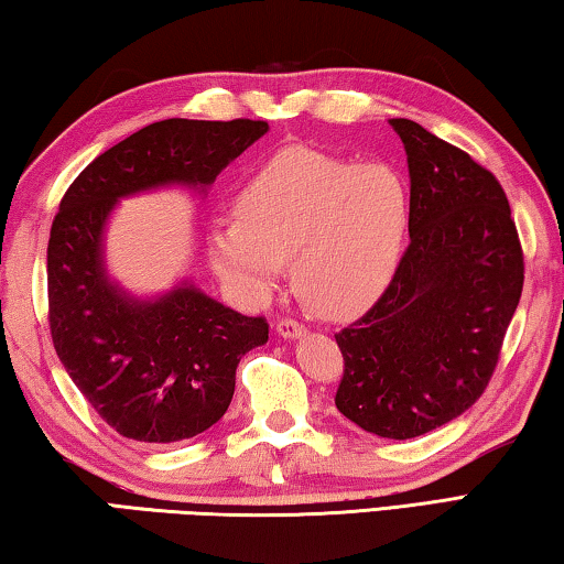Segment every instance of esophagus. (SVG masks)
I'll use <instances>...</instances> for the list:
<instances>
[{
  "label": "esophagus",
  "mask_w": 564,
  "mask_h": 564,
  "mask_svg": "<svg viewBox=\"0 0 564 564\" xmlns=\"http://www.w3.org/2000/svg\"><path fill=\"white\" fill-rule=\"evenodd\" d=\"M275 333H279V336H281L283 340H299V338H303L308 330H305V326H303V323H299V321L283 318V321L275 323Z\"/></svg>",
  "instance_id": "obj_1"
}]
</instances>
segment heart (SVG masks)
<instances>
[{"label":"heart","instance_id":"1","mask_svg":"<svg viewBox=\"0 0 564 564\" xmlns=\"http://www.w3.org/2000/svg\"><path fill=\"white\" fill-rule=\"evenodd\" d=\"M410 231V188L388 164L283 149L246 181L236 216L206 228L214 273L259 303L293 263L295 289L326 316H352L393 283Z\"/></svg>","mask_w":564,"mask_h":564}]
</instances>
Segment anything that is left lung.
<instances>
[{
    "instance_id": "obj_1",
    "label": "left lung",
    "mask_w": 564,
    "mask_h": 564,
    "mask_svg": "<svg viewBox=\"0 0 564 564\" xmlns=\"http://www.w3.org/2000/svg\"><path fill=\"white\" fill-rule=\"evenodd\" d=\"M388 123L408 156L410 246L373 308L336 336V408L366 433L410 441L488 388L524 269L498 178L420 123Z\"/></svg>"
}]
</instances>
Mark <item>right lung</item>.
<instances>
[{"instance_id":"add662e5","label":"right lung","mask_w":564,"mask_h":564,"mask_svg":"<svg viewBox=\"0 0 564 564\" xmlns=\"http://www.w3.org/2000/svg\"><path fill=\"white\" fill-rule=\"evenodd\" d=\"M269 131L265 121L166 119L131 133L76 176L46 248L50 326L62 366L123 437L178 443L224 417L236 368L269 323L206 295L191 279L139 295L107 265L119 202L159 188L206 196L216 176Z\"/></svg>"}]
</instances>
